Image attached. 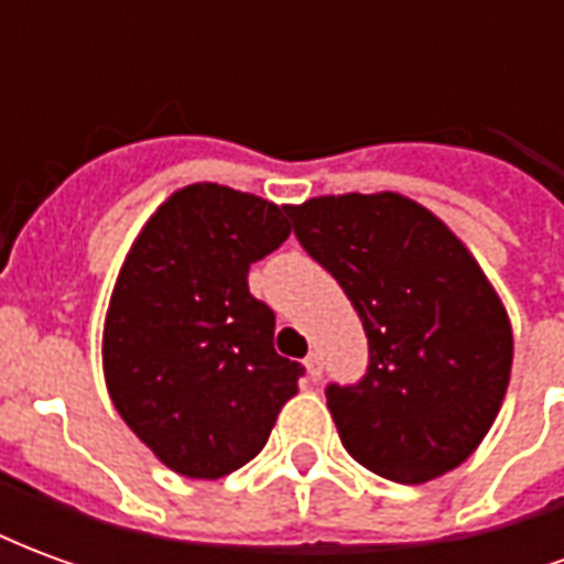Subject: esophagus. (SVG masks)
<instances>
[{"mask_svg": "<svg viewBox=\"0 0 564 564\" xmlns=\"http://www.w3.org/2000/svg\"><path fill=\"white\" fill-rule=\"evenodd\" d=\"M305 368H307V378H311V380L323 378V356H319V354H307Z\"/></svg>", "mask_w": 564, "mask_h": 564, "instance_id": "obj_1", "label": "esophagus"}]
</instances>
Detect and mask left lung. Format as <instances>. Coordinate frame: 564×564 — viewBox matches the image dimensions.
I'll return each instance as SVG.
<instances>
[{
    "instance_id": "8db88e82",
    "label": "left lung",
    "mask_w": 564,
    "mask_h": 564,
    "mask_svg": "<svg viewBox=\"0 0 564 564\" xmlns=\"http://www.w3.org/2000/svg\"><path fill=\"white\" fill-rule=\"evenodd\" d=\"M286 217L368 338L366 375L326 387L344 449L395 484L453 471L489 432L513 362L508 314L480 265L395 193L319 196Z\"/></svg>"
}]
</instances>
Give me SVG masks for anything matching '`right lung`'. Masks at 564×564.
Instances as JSON below:
<instances>
[{"label": "right lung", "instance_id": "1", "mask_svg": "<svg viewBox=\"0 0 564 564\" xmlns=\"http://www.w3.org/2000/svg\"><path fill=\"white\" fill-rule=\"evenodd\" d=\"M290 238L286 208L220 184L177 189L141 229L105 319V380L172 471L217 480L265 447L305 368L274 350L250 265Z\"/></svg>", "mask_w": 564, "mask_h": 564}]
</instances>
